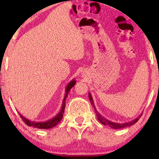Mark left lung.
<instances>
[{
  "label": "left lung",
  "instance_id": "8db88e82",
  "mask_svg": "<svg viewBox=\"0 0 159 159\" xmlns=\"http://www.w3.org/2000/svg\"><path fill=\"white\" fill-rule=\"evenodd\" d=\"M89 98H90V101L91 104H92V105H93V106H94V103H93V101L92 96H91V95L90 94V93H89ZM95 110H96V109H95ZM96 116L98 117V120L101 121V122L103 124V125H108V126H109L110 127L114 128V129H121V128H124V127H128V126L134 125V124H135L137 121L139 120V117H138V118L135 119L133 121H130V122H128V123H126V124H118V123L111 122V121L107 120V119H106L105 118H103V117H102L101 115L98 114V113H96Z\"/></svg>",
  "mask_w": 159,
  "mask_h": 159
}]
</instances>
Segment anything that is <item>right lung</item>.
<instances>
[{"label":"right lung","instance_id":"right-lung-1","mask_svg":"<svg viewBox=\"0 0 159 159\" xmlns=\"http://www.w3.org/2000/svg\"><path fill=\"white\" fill-rule=\"evenodd\" d=\"M75 84H76V82L75 81V80H72V81H71L70 83H69L68 85H67L66 88V95H65L61 110V111L58 113V114L56 115L55 117H53V118L51 119V120L46 121H45V122H38V121H32L28 120V119L25 118V117H24L22 115H21L20 114H19V116H20L21 119H22V121L27 126H30V127H35V128H38V129H50V128L55 127V126L57 125L58 122L61 121V120L62 119L63 115H64V109H65V100H66L67 94L69 93V90H70L74 86H75Z\"/></svg>","mask_w":159,"mask_h":159}]
</instances>
